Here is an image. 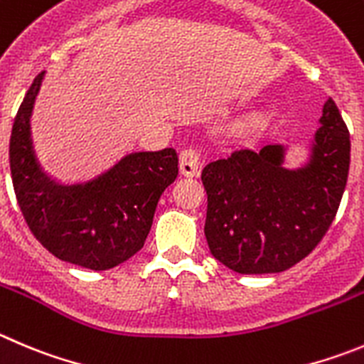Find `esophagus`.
Instances as JSON below:
<instances>
[{
    "instance_id": "34e87169",
    "label": "esophagus",
    "mask_w": 364,
    "mask_h": 364,
    "mask_svg": "<svg viewBox=\"0 0 364 364\" xmlns=\"http://www.w3.org/2000/svg\"><path fill=\"white\" fill-rule=\"evenodd\" d=\"M201 171V152L198 149H185L179 154V172H181L185 178H193V176H199Z\"/></svg>"
}]
</instances>
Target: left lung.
<instances>
[{"instance_id":"8db88e82","label":"left lung","mask_w":364,"mask_h":364,"mask_svg":"<svg viewBox=\"0 0 364 364\" xmlns=\"http://www.w3.org/2000/svg\"><path fill=\"white\" fill-rule=\"evenodd\" d=\"M287 147H237L203 168L208 196L205 235L210 253L242 274L280 273L323 239L341 203L350 166V134L328 98L320 129L298 168Z\"/></svg>"}]
</instances>
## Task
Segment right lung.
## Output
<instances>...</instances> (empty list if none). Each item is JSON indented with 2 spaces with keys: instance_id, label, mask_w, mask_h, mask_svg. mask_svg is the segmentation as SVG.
Masks as SVG:
<instances>
[{
  "instance_id": "right-lung-1",
  "label": "right lung",
  "mask_w": 364,
  "mask_h": 364,
  "mask_svg": "<svg viewBox=\"0 0 364 364\" xmlns=\"http://www.w3.org/2000/svg\"><path fill=\"white\" fill-rule=\"evenodd\" d=\"M44 71L14 118L10 174L30 232L57 259L93 271L125 262L144 247L161 193L178 178L174 149L131 152L86 183L63 185L41 168L30 136Z\"/></svg>"
}]
</instances>
